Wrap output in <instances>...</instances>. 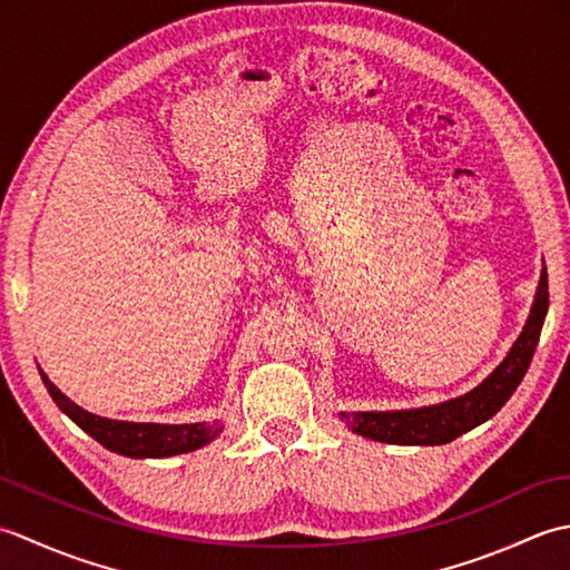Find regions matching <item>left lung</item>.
<instances>
[{
	"mask_svg": "<svg viewBox=\"0 0 570 570\" xmlns=\"http://www.w3.org/2000/svg\"><path fill=\"white\" fill-rule=\"evenodd\" d=\"M549 313V276L541 269L534 304L510 353L470 392L439 404L394 411H341L345 426L370 441L394 445H443L490 421L522 384Z\"/></svg>",
	"mask_w": 570,
	"mask_h": 570,
	"instance_id": "obj_1",
	"label": "left lung"
}]
</instances>
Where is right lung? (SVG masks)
<instances>
[{"mask_svg":"<svg viewBox=\"0 0 570 570\" xmlns=\"http://www.w3.org/2000/svg\"><path fill=\"white\" fill-rule=\"evenodd\" d=\"M41 372L48 394L63 414L76 421L78 426L102 443L107 451L127 455V458H171L180 453L198 451V448L215 441L223 431V423H141V421H117L85 411L76 402L58 390V386Z\"/></svg>","mask_w":570,"mask_h":570,"instance_id":"add662e5","label":"right lung"}]
</instances>
